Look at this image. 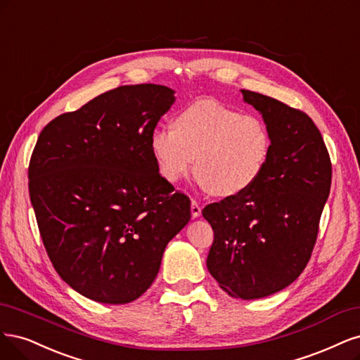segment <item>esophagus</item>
I'll return each mask as SVG.
<instances>
[{"label": "esophagus", "instance_id": "34e87169", "mask_svg": "<svg viewBox=\"0 0 360 360\" xmlns=\"http://www.w3.org/2000/svg\"><path fill=\"white\" fill-rule=\"evenodd\" d=\"M200 214H202V207H200V205L197 203L195 200H191V215H193V218L200 217Z\"/></svg>", "mask_w": 360, "mask_h": 360}]
</instances>
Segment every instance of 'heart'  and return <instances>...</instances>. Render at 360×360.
Returning <instances> with one entry per match:
<instances>
[{
  "mask_svg": "<svg viewBox=\"0 0 360 360\" xmlns=\"http://www.w3.org/2000/svg\"><path fill=\"white\" fill-rule=\"evenodd\" d=\"M271 133L260 118L215 100H197L160 127L150 150L160 175L175 184L190 173L217 195H233L256 184L271 154ZM196 163H193V160Z\"/></svg>",
  "mask_w": 360,
  "mask_h": 360,
  "instance_id": "heart-1",
  "label": "heart"
}]
</instances>
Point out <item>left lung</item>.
Returning a JSON list of instances; mask_svg holds the SVG:
<instances>
[{
  "label": "left lung",
  "mask_w": 360,
  "mask_h": 360,
  "mask_svg": "<svg viewBox=\"0 0 360 360\" xmlns=\"http://www.w3.org/2000/svg\"><path fill=\"white\" fill-rule=\"evenodd\" d=\"M271 133V154L256 184L205 206L214 230L210 274L231 297L260 299L292 284L314 250L332 163L323 137L302 110L242 89Z\"/></svg>",
  "instance_id": "obj_1"
}]
</instances>
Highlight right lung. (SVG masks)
<instances>
[{"mask_svg": "<svg viewBox=\"0 0 360 360\" xmlns=\"http://www.w3.org/2000/svg\"><path fill=\"white\" fill-rule=\"evenodd\" d=\"M173 94L154 84L110 89L52 120L32 150L28 188L46 252L96 302L142 296L191 218L190 199L160 175L150 150Z\"/></svg>", "mask_w": 360, "mask_h": 360, "instance_id": "obj_1", "label": "right lung"}]
</instances>
